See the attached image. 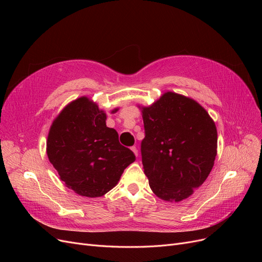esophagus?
Instances as JSON below:
<instances>
[{"label": "esophagus", "instance_id": "34e87169", "mask_svg": "<svg viewBox=\"0 0 262 262\" xmlns=\"http://www.w3.org/2000/svg\"><path fill=\"white\" fill-rule=\"evenodd\" d=\"M130 149H132V151H133V152L135 154V156H136V157H138V150H137V148L134 146V147H132Z\"/></svg>", "mask_w": 262, "mask_h": 262}]
</instances>
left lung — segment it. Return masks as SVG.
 Wrapping results in <instances>:
<instances>
[{
	"label": "left lung",
	"instance_id": "1",
	"mask_svg": "<svg viewBox=\"0 0 262 262\" xmlns=\"http://www.w3.org/2000/svg\"><path fill=\"white\" fill-rule=\"evenodd\" d=\"M141 112V159L150 188L166 201L186 199L213 167L217 147L213 120L195 100L171 91Z\"/></svg>",
	"mask_w": 262,
	"mask_h": 262
}]
</instances>
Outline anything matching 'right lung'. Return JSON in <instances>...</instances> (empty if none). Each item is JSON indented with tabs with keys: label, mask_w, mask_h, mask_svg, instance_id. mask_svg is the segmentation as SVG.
<instances>
[{
	"label": "right lung",
	"mask_w": 262,
	"mask_h": 262,
	"mask_svg": "<svg viewBox=\"0 0 262 262\" xmlns=\"http://www.w3.org/2000/svg\"><path fill=\"white\" fill-rule=\"evenodd\" d=\"M105 120L104 111L89 98L81 97L62 110L48 135L49 161L66 187L80 196L105 195L136 160L130 149L121 145L119 134L107 127Z\"/></svg>",
	"instance_id": "right-lung-1"
}]
</instances>
